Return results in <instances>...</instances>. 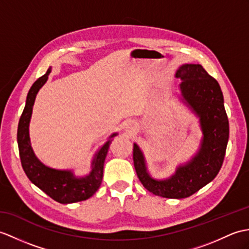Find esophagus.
Masks as SVG:
<instances>
[{"mask_svg":"<svg viewBox=\"0 0 249 249\" xmlns=\"http://www.w3.org/2000/svg\"><path fill=\"white\" fill-rule=\"evenodd\" d=\"M137 128H138L137 123L134 122V121H128V122H126L125 124V130L128 135H134Z\"/></svg>","mask_w":249,"mask_h":249,"instance_id":"esophagus-1","label":"esophagus"}]
</instances>
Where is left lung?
I'll use <instances>...</instances> for the list:
<instances>
[{
	"mask_svg": "<svg viewBox=\"0 0 249 249\" xmlns=\"http://www.w3.org/2000/svg\"><path fill=\"white\" fill-rule=\"evenodd\" d=\"M180 78L179 100L196 118L201 130L197 153L186 163L176 166L174 174L156 179L148 172L140 146L134 143V164L146 190L165 198H186L211 182L221 170L229 138V122L221 87L200 65L184 63L175 73Z\"/></svg>",
	"mask_w": 249,
	"mask_h": 249,
	"instance_id": "obj_1",
	"label": "left lung"
}]
</instances>
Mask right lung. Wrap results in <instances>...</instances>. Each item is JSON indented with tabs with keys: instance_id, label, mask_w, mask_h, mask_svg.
Returning a JSON list of instances; mask_svg holds the SVG:
<instances>
[{
	"instance_id": "1",
	"label": "right lung",
	"mask_w": 249,
	"mask_h": 249,
	"mask_svg": "<svg viewBox=\"0 0 249 249\" xmlns=\"http://www.w3.org/2000/svg\"><path fill=\"white\" fill-rule=\"evenodd\" d=\"M52 68L50 67L48 72L38 78L28 91L24 110L19 121L17 140L22 167L28 179L58 203L73 204L88 199L100 188L103 179L104 162L112 139L118 136V132H113L97 149L92 159L91 171L85 176H76L73 170H57L42 163L33 151L30 138V122L35 100L39 90L48 80Z\"/></svg>"
}]
</instances>
